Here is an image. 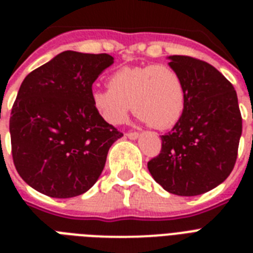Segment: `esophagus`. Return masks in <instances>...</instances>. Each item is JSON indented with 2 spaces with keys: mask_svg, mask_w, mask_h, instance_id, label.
<instances>
[{
  "mask_svg": "<svg viewBox=\"0 0 253 253\" xmlns=\"http://www.w3.org/2000/svg\"><path fill=\"white\" fill-rule=\"evenodd\" d=\"M125 135H126L129 139H137V138L139 137V133H138V131H128Z\"/></svg>",
  "mask_w": 253,
  "mask_h": 253,
  "instance_id": "esophagus-1",
  "label": "esophagus"
}]
</instances>
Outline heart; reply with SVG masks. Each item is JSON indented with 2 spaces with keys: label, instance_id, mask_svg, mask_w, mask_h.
Masks as SVG:
<instances>
[{
  "label": "heart",
  "instance_id": "heart-1",
  "mask_svg": "<svg viewBox=\"0 0 253 253\" xmlns=\"http://www.w3.org/2000/svg\"><path fill=\"white\" fill-rule=\"evenodd\" d=\"M109 90H93L96 111L110 125H119L134 115L154 129L172 128L186 106V88L180 73L165 64L122 67L107 78Z\"/></svg>",
  "mask_w": 253,
  "mask_h": 253
}]
</instances>
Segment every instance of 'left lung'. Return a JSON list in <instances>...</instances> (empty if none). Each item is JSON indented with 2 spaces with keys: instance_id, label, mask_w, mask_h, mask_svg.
<instances>
[{
  "instance_id": "1",
  "label": "left lung",
  "mask_w": 253,
  "mask_h": 253,
  "mask_svg": "<svg viewBox=\"0 0 253 253\" xmlns=\"http://www.w3.org/2000/svg\"><path fill=\"white\" fill-rule=\"evenodd\" d=\"M181 75L186 106L162 148L148 162L152 177L180 196H195L214 189L231 175L242 134V116L234 87L204 60L169 57Z\"/></svg>"
}]
</instances>
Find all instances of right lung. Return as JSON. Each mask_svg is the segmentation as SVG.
Listing matches in <instances>:
<instances>
[{
    "label": "right lung",
    "instance_id": "obj_1",
    "mask_svg": "<svg viewBox=\"0 0 253 253\" xmlns=\"http://www.w3.org/2000/svg\"><path fill=\"white\" fill-rule=\"evenodd\" d=\"M111 55L66 50L29 73L10 118L11 152L26 184L50 198H73L93 186L107 152L123 133L91 100Z\"/></svg>",
    "mask_w": 253,
    "mask_h": 253
}]
</instances>
